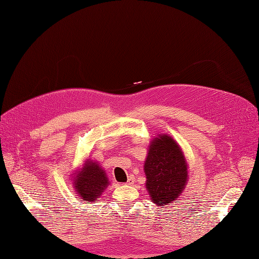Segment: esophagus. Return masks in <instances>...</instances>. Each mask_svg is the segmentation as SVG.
I'll list each match as a JSON object with an SVG mask.
<instances>
[{
    "instance_id": "esophagus-1",
    "label": "esophagus",
    "mask_w": 259,
    "mask_h": 259,
    "mask_svg": "<svg viewBox=\"0 0 259 259\" xmlns=\"http://www.w3.org/2000/svg\"><path fill=\"white\" fill-rule=\"evenodd\" d=\"M135 183V178L133 177V176H130L128 177V179H127V183H126V185H133Z\"/></svg>"
}]
</instances>
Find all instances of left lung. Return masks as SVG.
Listing matches in <instances>:
<instances>
[{
	"instance_id": "obj_1",
	"label": "left lung",
	"mask_w": 259,
	"mask_h": 259,
	"mask_svg": "<svg viewBox=\"0 0 259 259\" xmlns=\"http://www.w3.org/2000/svg\"><path fill=\"white\" fill-rule=\"evenodd\" d=\"M144 171L147 192L151 202L159 206L177 200L189 178L183 149L167 134H158L151 139Z\"/></svg>"
}]
</instances>
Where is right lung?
Masks as SVG:
<instances>
[{"label": "right lung", "mask_w": 259, "mask_h": 259, "mask_svg": "<svg viewBox=\"0 0 259 259\" xmlns=\"http://www.w3.org/2000/svg\"><path fill=\"white\" fill-rule=\"evenodd\" d=\"M72 186L75 194L84 202L96 203L101 194L110 185L106 170L97 161L86 159L82 167L75 169L71 174Z\"/></svg>", "instance_id": "1"}]
</instances>
